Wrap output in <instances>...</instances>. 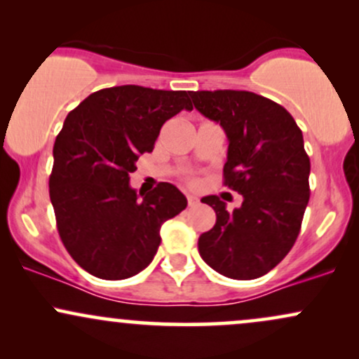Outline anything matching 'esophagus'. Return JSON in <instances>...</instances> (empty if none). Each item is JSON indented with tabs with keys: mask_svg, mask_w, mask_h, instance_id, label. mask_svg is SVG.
I'll list each match as a JSON object with an SVG mask.
<instances>
[{
	"mask_svg": "<svg viewBox=\"0 0 359 359\" xmlns=\"http://www.w3.org/2000/svg\"><path fill=\"white\" fill-rule=\"evenodd\" d=\"M187 203L189 205H197L199 204V199H197L196 196H187Z\"/></svg>",
	"mask_w": 359,
	"mask_h": 359,
	"instance_id": "1",
	"label": "esophagus"
}]
</instances>
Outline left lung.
<instances>
[{
    "label": "left lung",
    "mask_w": 359,
    "mask_h": 359,
    "mask_svg": "<svg viewBox=\"0 0 359 359\" xmlns=\"http://www.w3.org/2000/svg\"><path fill=\"white\" fill-rule=\"evenodd\" d=\"M189 94L196 109L224 130V184L243 196L234 211L217 196L201 199L214 209L216 224L199 236V255L224 277L258 278L287 257L299 236L311 196L302 131L285 108L248 90Z\"/></svg>",
    "instance_id": "1"
}]
</instances>
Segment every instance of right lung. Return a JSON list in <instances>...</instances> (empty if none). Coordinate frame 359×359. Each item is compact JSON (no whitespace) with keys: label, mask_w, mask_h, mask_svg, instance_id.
<instances>
[{"label":"right lung","mask_w":359,"mask_h":359,"mask_svg":"<svg viewBox=\"0 0 359 359\" xmlns=\"http://www.w3.org/2000/svg\"><path fill=\"white\" fill-rule=\"evenodd\" d=\"M192 111L187 90L118 86L93 93L65 118L53 143L48 187L57 229L77 265L104 280L145 270L160 228L187 208L175 185L137 194L130 174L150 154L163 123Z\"/></svg>","instance_id":"add662e5"}]
</instances>
